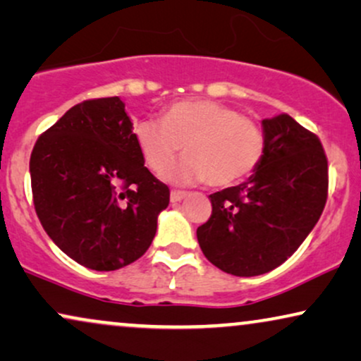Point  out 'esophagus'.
Masks as SVG:
<instances>
[{"instance_id":"esophagus-1","label":"esophagus","mask_w":361,"mask_h":361,"mask_svg":"<svg viewBox=\"0 0 361 361\" xmlns=\"http://www.w3.org/2000/svg\"><path fill=\"white\" fill-rule=\"evenodd\" d=\"M186 195H188V191L171 190V193H170V200H171V203H178V201H181L183 198H186Z\"/></svg>"}]
</instances>
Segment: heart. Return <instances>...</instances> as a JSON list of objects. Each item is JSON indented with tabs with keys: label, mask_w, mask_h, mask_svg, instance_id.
<instances>
[{
	"label": "heart",
	"mask_w": 361,
	"mask_h": 361,
	"mask_svg": "<svg viewBox=\"0 0 361 361\" xmlns=\"http://www.w3.org/2000/svg\"><path fill=\"white\" fill-rule=\"evenodd\" d=\"M133 138L143 161L160 173L183 147L185 158L166 171L178 183H198L223 188L252 175L266 153L261 125L229 105L204 99L171 104L163 120L142 118Z\"/></svg>",
	"instance_id": "obj_1"
}]
</instances>
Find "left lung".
Masks as SVG:
<instances>
[{
    "mask_svg": "<svg viewBox=\"0 0 361 361\" xmlns=\"http://www.w3.org/2000/svg\"><path fill=\"white\" fill-rule=\"evenodd\" d=\"M266 153L247 181L209 195L213 213L196 229L206 259L239 277L287 261L319 221L329 163L315 133L281 114L262 120Z\"/></svg>",
    "mask_w": 361,
    "mask_h": 361,
    "instance_id": "obj_1",
    "label": "left lung"
}]
</instances>
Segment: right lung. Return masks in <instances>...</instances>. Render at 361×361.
<instances>
[{"label":"right lung","instance_id":"1","mask_svg":"<svg viewBox=\"0 0 361 361\" xmlns=\"http://www.w3.org/2000/svg\"><path fill=\"white\" fill-rule=\"evenodd\" d=\"M37 218L80 266L115 271L142 257L170 190L148 171L118 97L84 100L37 138L30 160Z\"/></svg>","mask_w":361,"mask_h":361}]
</instances>
